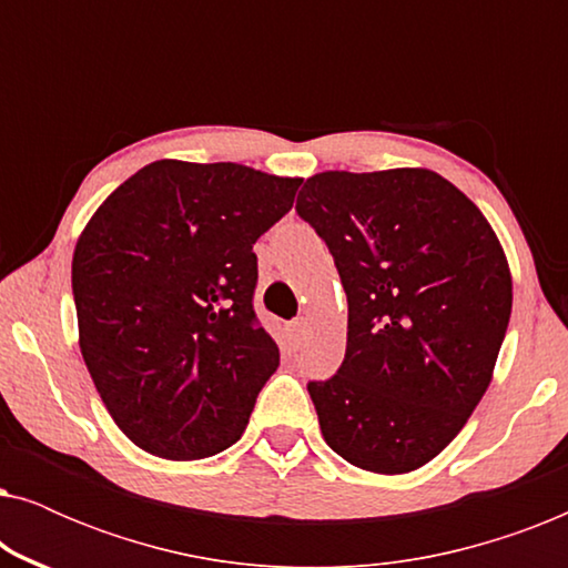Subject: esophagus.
<instances>
[{
    "mask_svg": "<svg viewBox=\"0 0 568 568\" xmlns=\"http://www.w3.org/2000/svg\"><path fill=\"white\" fill-rule=\"evenodd\" d=\"M307 328H310V325H307V317H297V321H294L292 323V341H294V346H300L302 344V341H305V336H307Z\"/></svg>",
    "mask_w": 568,
    "mask_h": 568,
    "instance_id": "34e87169",
    "label": "esophagus"
}]
</instances>
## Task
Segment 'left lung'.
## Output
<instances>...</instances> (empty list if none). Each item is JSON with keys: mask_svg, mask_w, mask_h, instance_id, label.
Instances as JSON below:
<instances>
[{"mask_svg": "<svg viewBox=\"0 0 568 568\" xmlns=\"http://www.w3.org/2000/svg\"><path fill=\"white\" fill-rule=\"evenodd\" d=\"M297 214L328 245L348 302L344 364L307 385L323 439L362 470L422 468L494 377L511 315L499 237L426 168L325 170L302 185Z\"/></svg>", "mask_w": 568, "mask_h": 568, "instance_id": "obj_1", "label": "left lung"}]
</instances>
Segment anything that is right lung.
I'll list each match as a JSON object with an SVG mask.
<instances>
[{"label":"right lung","mask_w":568,"mask_h":568,"mask_svg":"<svg viewBox=\"0 0 568 568\" xmlns=\"http://www.w3.org/2000/svg\"><path fill=\"white\" fill-rule=\"evenodd\" d=\"M302 178L158 160L84 224L72 258L82 359L119 429L165 460L235 445L278 346L253 313V245Z\"/></svg>","instance_id":"obj_1"}]
</instances>
